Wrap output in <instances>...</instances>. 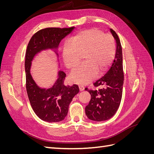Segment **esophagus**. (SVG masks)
<instances>
[{
    "mask_svg": "<svg viewBox=\"0 0 154 154\" xmlns=\"http://www.w3.org/2000/svg\"><path fill=\"white\" fill-rule=\"evenodd\" d=\"M79 89H80V91H84L85 87L83 85H79Z\"/></svg>",
    "mask_w": 154,
    "mask_h": 154,
    "instance_id": "obj_1",
    "label": "esophagus"
}]
</instances>
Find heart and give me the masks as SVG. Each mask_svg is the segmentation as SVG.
Returning a JSON list of instances; mask_svg holds the SVG:
<instances>
[{"label": "heart", "mask_w": 154, "mask_h": 154, "mask_svg": "<svg viewBox=\"0 0 154 154\" xmlns=\"http://www.w3.org/2000/svg\"><path fill=\"white\" fill-rule=\"evenodd\" d=\"M116 45L114 37L97 28L79 32L70 39L63 48L62 57L65 66L71 72L70 80L73 83L85 85L109 69L115 58Z\"/></svg>", "instance_id": "heart-1"}]
</instances>
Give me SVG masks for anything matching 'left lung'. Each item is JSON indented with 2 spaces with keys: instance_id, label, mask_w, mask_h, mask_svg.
Masks as SVG:
<instances>
[{
  "instance_id": "left-lung-1",
  "label": "left lung",
  "mask_w": 154,
  "mask_h": 154,
  "mask_svg": "<svg viewBox=\"0 0 154 154\" xmlns=\"http://www.w3.org/2000/svg\"><path fill=\"white\" fill-rule=\"evenodd\" d=\"M116 42V53L111 67L105 75L96 81L94 87H103L98 91H85L91 98L85 107L87 118L95 122H102L111 118L118 110L122 97L124 74L122 45L116 32L110 29Z\"/></svg>"
}]
</instances>
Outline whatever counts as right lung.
I'll return each instance as SVG.
<instances>
[{
    "label": "right lung",
    "mask_w": 154,
    "mask_h": 154,
    "mask_svg": "<svg viewBox=\"0 0 154 154\" xmlns=\"http://www.w3.org/2000/svg\"><path fill=\"white\" fill-rule=\"evenodd\" d=\"M73 29L74 27L42 29L33 35L27 45L25 60L26 91L32 110L44 122L55 123L63 120L67 115L69 104L80 90L77 85H64L66 74L61 71L58 72V79L53 87H39L31 75V61L37 53L43 50L54 49L58 55L56 50L60 42Z\"/></svg>",
    "instance_id": "1"
}]
</instances>
